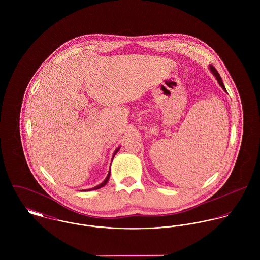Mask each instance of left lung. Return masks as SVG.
<instances>
[{"instance_id": "obj_1", "label": "left lung", "mask_w": 260, "mask_h": 260, "mask_svg": "<svg viewBox=\"0 0 260 260\" xmlns=\"http://www.w3.org/2000/svg\"><path fill=\"white\" fill-rule=\"evenodd\" d=\"M209 69H210V71L212 72V74L214 75V77L216 78V80H217V82L219 83V85L222 87L223 90H224L225 92H227V91H226V89H225V86H224V84H223L222 79H221V77H220L219 73L217 72V70H216L212 65H210V66H209Z\"/></svg>"}]
</instances>
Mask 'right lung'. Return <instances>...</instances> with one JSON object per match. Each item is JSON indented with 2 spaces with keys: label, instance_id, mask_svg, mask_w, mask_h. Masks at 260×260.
Returning <instances> with one entry per match:
<instances>
[{
  "label": "right lung",
  "instance_id": "obj_1",
  "mask_svg": "<svg viewBox=\"0 0 260 260\" xmlns=\"http://www.w3.org/2000/svg\"><path fill=\"white\" fill-rule=\"evenodd\" d=\"M119 149H120V147H118V148L116 149L115 150V152H114V154H113V157H112V159L114 158V156H115V154L119 151ZM110 170H109V173H108V175H107V177L105 178V180L101 183V184H99L98 186H95V187H93V188H91V189H87V190H85V191H91V190H97V189H99V188H102L103 186L106 185L107 184V182H108V180H109V178H110Z\"/></svg>",
  "mask_w": 260,
  "mask_h": 260
}]
</instances>
